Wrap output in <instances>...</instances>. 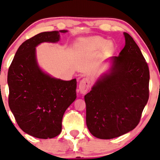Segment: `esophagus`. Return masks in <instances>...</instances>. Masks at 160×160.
Masks as SVG:
<instances>
[{
    "label": "esophagus",
    "instance_id": "1",
    "mask_svg": "<svg viewBox=\"0 0 160 160\" xmlns=\"http://www.w3.org/2000/svg\"><path fill=\"white\" fill-rule=\"evenodd\" d=\"M90 88V82L88 78H83V79L80 81L79 85V89L81 93L85 94L88 91Z\"/></svg>",
    "mask_w": 160,
    "mask_h": 160
}]
</instances>
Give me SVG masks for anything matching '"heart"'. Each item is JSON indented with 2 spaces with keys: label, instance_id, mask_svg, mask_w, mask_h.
I'll return each instance as SVG.
<instances>
[{
  "label": "heart",
  "instance_id": "obj_1",
  "mask_svg": "<svg viewBox=\"0 0 160 160\" xmlns=\"http://www.w3.org/2000/svg\"><path fill=\"white\" fill-rule=\"evenodd\" d=\"M85 43L95 49H102L106 47L108 51H111L113 48V45L112 43L108 42L106 39L102 37H98L90 38V39L86 40Z\"/></svg>",
  "mask_w": 160,
  "mask_h": 160
}]
</instances>
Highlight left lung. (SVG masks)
<instances>
[{
    "label": "left lung",
    "instance_id": "8db88e82",
    "mask_svg": "<svg viewBox=\"0 0 160 160\" xmlns=\"http://www.w3.org/2000/svg\"><path fill=\"white\" fill-rule=\"evenodd\" d=\"M123 34L125 46L112 57L111 72L85 95L87 126L98 139H113L136 128L149 99L148 65L133 38Z\"/></svg>",
    "mask_w": 160,
    "mask_h": 160
}]
</instances>
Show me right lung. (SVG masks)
Here are the masks:
<instances>
[{"label": "right lung", "instance_id": "right-lung-1", "mask_svg": "<svg viewBox=\"0 0 160 160\" xmlns=\"http://www.w3.org/2000/svg\"><path fill=\"white\" fill-rule=\"evenodd\" d=\"M59 40L57 31L40 33L26 40L8 69L11 111L19 127L39 139H52L60 133L64 113L77 97L76 79H55L43 72L37 65L35 47L42 42Z\"/></svg>", "mask_w": 160, "mask_h": 160}]
</instances>
